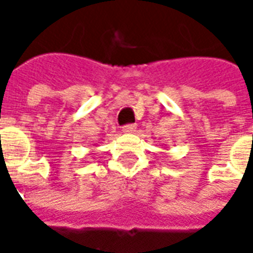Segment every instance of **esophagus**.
<instances>
[{"mask_svg":"<svg viewBox=\"0 0 253 253\" xmlns=\"http://www.w3.org/2000/svg\"><path fill=\"white\" fill-rule=\"evenodd\" d=\"M137 130V126L135 125H127V126L123 127V132H126V134H131Z\"/></svg>","mask_w":253,"mask_h":253,"instance_id":"esophagus-1","label":"esophagus"}]
</instances>
